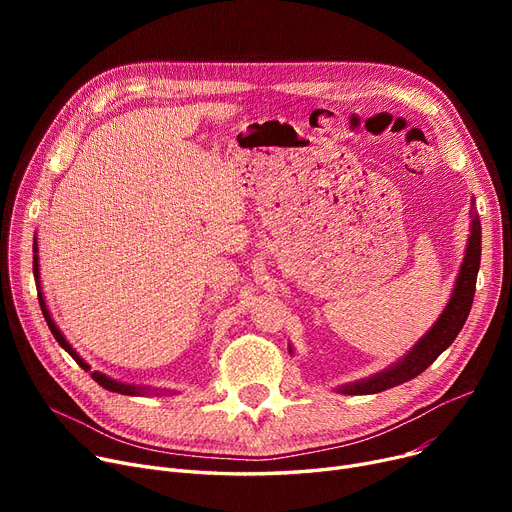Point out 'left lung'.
Instances as JSON below:
<instances>
[{"mask_svg": "<svg viewBox=\"0 0 512 512\" xmlns=\"http://www.w3.org/2000/svg\"><path fill=\"white\" fill-rule=\"evenodd\" d=\"M479 261H481V226L477 215L473 218L471 224V236H469V245H467V255L463 259L459 278H456V286L450 297V303L446 305L444 313L434 324V328L429 330L417 344L413 351L396 363L394 367L373 375L369 380L348 384L340 388L342 394H375L388 388H394L398 384H405L413 378H417L419 373H423L429 365H432L446 348L454 342V338L459 336L463 330L465 321L469 317L473 297H475V282H477V272H479Z\"/></svg>", "mask_w": 512, "mask_h": 512, "instance_id": "obj_1", "label": "left lung"}]
</instances>
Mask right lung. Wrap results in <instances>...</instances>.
<instances>
[{
    "instance_id": "right-lung-1",
    "label": "right lung",
    "mask_w": 512,
    "mask_h": 512,
    "mask_svg": "<svg viewBox=\"0 0 512 512\" xmlns=\"http://www.w3.org/2000/svg\"><path fill=\"white\" fill-rule=\"evenodd\" d=\"M37 245V242H35ZM35 253H37V247H35ZM35 261H33V272H35V276H37V280H39V263H37V255L33 257ZM39 305H41V311H43V317H45V321H47V326H49V330H51V334H53V338H56L58 342H60V346L64 348V351L80 365L83 367L85 371H89L91 367L80 359L78 355H76V351L74 348L66 342V338L62 336V332L58 330V326L53 324V319H51V315H49V311H47V305H45V301H43V294H41V290H39ZM91 378L99 384V386H103L105 390H110V392H120V394H141L143 392V388H137V386H128V384H122V382H116V380H112V378H107V375H103V373H99V371H91Z\"/></svg>"
}]
</instances>
